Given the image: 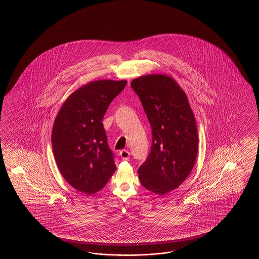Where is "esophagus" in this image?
<instances>
[{"label":"esophagus","instance_id":"34e87169","mask_svg":"<svg viewBox=\"0 0 259 259\" xmlns=\"http://www.w3.org/2000/svg\"><path fill=\"white\" fill-rule=\"evenodd\" d=\"M119 157H121L122 159H124V160H127V159H129V157H130V152L127 151V150H121L119 152Z\"/></svg>","mask_w":259,"mask_h":259}]
</instances>
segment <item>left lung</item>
<instances>
[{"mask_svg": "<svg viewBox=\"0 0 259 259\" xmlns=\"http://www.w3.org/2000/svg\"><path fill=\"white\" fill-rule=\"evenodd\" d=\"M152 128V146L139 168L144 188L165 195L178 188L196 162L198 136L188 99L176 80L166 75H147L131 82Z\"/></svg>", "mask_w": 259, "mask_h": 259, "instance_id": "1", "label": "left lung"}]
</instances>
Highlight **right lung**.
<instances>
[{
    "label": "right lung",
    "mask_w": 259,
    "mask_h": 259,
    "mask_svg": "<svg viewBox=\"0 0 259 259\" xmlns=\"http://www.w3.org/2000/svg\"><path fill=\"white\" fill-rule=\"evenodd\" d=\"M126 80H96L64 102L53 125L51 142L64 180L87 195L102 190L116 171L102 120Z\"/></svg>",
    "instance_id": "1"
}]
</instances>
